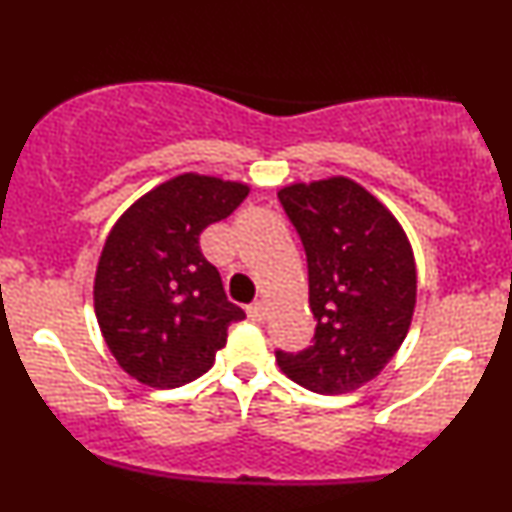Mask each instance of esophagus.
<instances>
[{
	"label": "esophagus",
	"instance_id": "esophagus-1",
	"mask_svg": "<svg viewBox=\"0 0 512 512\" xmlns=\"http://www.w3.org/2000/svg\"><path fill=\"white\" fill-rule=\"evenodd\" d=\"M248 317H250V320H255V322H262L264 317H267V303H264V301L250 303L248 305Z\"/></svg>",
	"mask_w": 512,
	"mask_h": 512
}]
</instances>
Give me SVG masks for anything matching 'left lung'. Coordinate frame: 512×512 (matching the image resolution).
I'll return each mask as SVG.
<instances>
[{"mask_svg": "<svg viewBox=\"0 0 512 512\" xmlns=\"http://www.w3.org/2000/svg\"><path fill=\"white\" fill-rule=\"evenodd\" d=\"M279 202L308 260L313 344L276 363L305 390L344 395L373 380L407 337L416 305L414 252L366 187L342 178L293 182Z\"/></svg>", "mask_w": 512, "mask_h": 512, "instance_id": "obj_1", "label": "left lung"}]
</instances>
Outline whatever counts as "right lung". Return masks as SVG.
Wrapping results in <instances>:
<instances>
[{
    "instance_id": "add662e5",
    "label": "right lung",
    "mask_w": 512,
    "mask_h": 512,
    "mask_svg": "<svg viewBox=\"0 0 512 512\" xmlns=\"http://www.w3.org/2000/svg\"><path fill=\"white\" fill-rule=\"evenodd\" d=\"M250 187L182 173L146 192L105 240L93 305L115 361L139 383L173 390L214 366L245 313L223 291L199 236L240 207Z\"/></svg>"
}]
</instances>
